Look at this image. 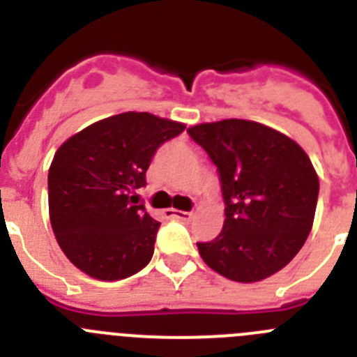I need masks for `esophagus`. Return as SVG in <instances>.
<instances>
[{
  "label": "esophagus",
  "mask_w": 357,
  "mask_h": 357,
  "mask_svg": "<svg viewBox=\"0 0 357 357\" xmlns=\"http://www.w3.org/2000/svg\"><path fill=\"white\" fill-rule=\"evenodd\" d=\"M166 214L168 218H176V220H191L193 218V213H185V211H176V209H166Z\"/></svg>",
  "instance_id": "1"
}]
</instances>
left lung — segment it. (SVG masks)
<instances>
[{"instance_id":"left-lung-1","label":"left lung","mask_w":357,"mask_h":357,"mask_svg":"<svg viewBox=\"0 0 357 357\" xmlns=\"http://www.w3.org/2000/svg\"><path fill=\"white\" fill-rule=\"evenodd\" d=\"M216 164L225 200L222 232L197 243L202 259L236 282L273 275L313 227L318 175L298 143L263 123L222 119L188 128Z\"/></svg>"}]
</instances>
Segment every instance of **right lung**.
I'll use <instances>...</instances> for the list:
<instances>
[{
  "label": "right lung",
  "instance_id": "obj_1",
  "mask_svg": "<svg viewBox=\"0 0 357 357\" xmlns=\"http://www.w3.org/2000/svg\"><path fill=\"white\" fill-rule=\"evenodd\" d=\"M184 128L150 112H123L85 127L55 151L50 222L78 270L98 280H119L150 263L160 223L135 206L134 191L146 184L157 148Z\"/></svg>",
  "mask_w": 357,
  "mask_h": 357
}]
</instances>
